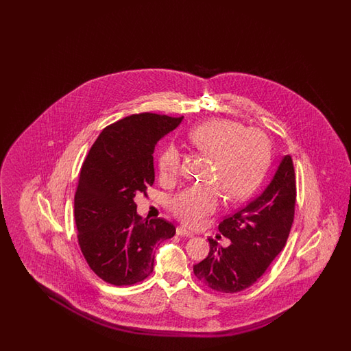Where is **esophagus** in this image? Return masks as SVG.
<instances>
[{"mask_svg":"<svg viewBox=\"0 0 351 351\" xmlns=\"http://www.w3.org/2000/svg\"><path fill=\"white\" fill-rule=\"evenodd\" d=\"M177 234H178V236H186V237H193V233L188 231L186 228L182 227V226L177 227Z\"/></svg>","mask_w":351,"mask_h":351,"instance_id":"1","label":"esophagus"}]
</instances>
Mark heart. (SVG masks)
I'll return each mask as SVG.
<instances>
[{
    "instance_id": "1",
    "label": "heart",
    "mask_w": 351,
    "mask_h": 351,
    "mask_svg": "<svg viewBox=\"0 0 351 351\" xmlns=\"http://www.w3.org/2000/svg\"><path fill=\"white\" fill-rule=\"evenodd\" d=\"M188 141L201 154L212 159L209 179L212 186H194L171 201L174 216L189 227H198L212 215L222 199V191L232 201H245L260 186L269 165V138L256 128H245L239 121L212 119L192 128ZM180 154L174 144L165 145L157 157L159 177L163 182L177 178Z\"/></svg>"
}]
</instances>
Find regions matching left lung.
<instances>
[{
	"instance_id": "left-lung-1",
	"label": "left lung",
	"mask_w": 351,
	"mask_h": 351,
	"mask_svg": "<svg viewBox=\"0 0 351 351\" xmlns=\"http://www.w3.org/2000/svg\"><path fill=\"white\" fill-rule=\"evenodd\" d=\"M295 203V169L291 156H285L263 192L219 223L218 230L232 243L223 248L208 239V256L194 265L195 277L224 293L252 286L286 245Z\"/></svg>"
}]
</instances>
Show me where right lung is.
<instances>
[{"label":"right lung","mask_w":351,"mask_h":351,"mask_svg":"<svg viewBox=\"0 0 351 351\" xmlns=\"http://www.w3.org/2000/svg\"><path fill=\"white\" fill-rule=\"evenodd\" d=\"M182 119L142 112L118 120L100 133L82 165L74 199L77 241L90 269L108 284L145 280L156 247L176 234L163 218L138 216L134 197L153 186L156 144Z\"/></svg>","instance_id":"obj_1"}]
</instances>
